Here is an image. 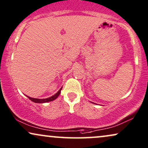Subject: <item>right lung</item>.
I'll list each match as a JSON object with an SVG mask.
<instances>
[{
	"label": "right lung",
	"mask_w": 148,
	"mask_h": 148,
	"mask_svg": "<svg viewBox=\"0 0 148 148\" xmlns=\"http://www.w3.org/2000/svg\"><path fill=\"white\" fill-rule=\"evenodd\" d=\"M62 88H61L60 90H59L58 92L57 93H56L54 95L52 96V97H49V98H47V99H34V98H32V97H27L30 100H31L32 102L34 103H47V102H49V101H52L53 100H55L56 98L58 97L59 95H60V94L61 92V90H62Z\"/></svg>",
	"instance_id": "1"
}]
</instances>
